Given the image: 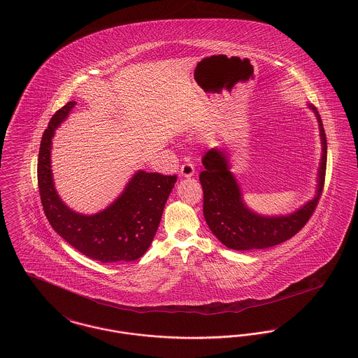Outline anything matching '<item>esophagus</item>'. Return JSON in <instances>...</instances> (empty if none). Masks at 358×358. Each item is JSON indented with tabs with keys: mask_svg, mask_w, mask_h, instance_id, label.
I'll list each match as a JSON object with an SVG mask.
<instances>
[{
	"mask_svg": "<svg viewBox=\"0 0 358 358\" xmlns=\"http://www.w3.org/2000/svg\"><path fill=\"white\" fill-rule=\"evenodd\" d=\"M194 173H195V169H194V164H191V163H185L180 167V176L182 178H191Z\"/></svg>",
	"mask_w": 358,
	"mask_h": 358,
	"instance_id": "1",
	"label": "esophagus"
}]
</instances>
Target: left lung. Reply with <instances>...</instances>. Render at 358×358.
Here are the masks:
<instances>
[{
	"label": "left lung",
	"mask_w": 358,
	"mask_h": 358,
	"mask_svg": "<svg viewBox=\"0 0 358 358\" xmlns=\"http://www.w3.org/2000/svg\"><path fill=\"white\" fill-rule=\"evenodd\" d=\"M307 106L315 114L320 125L322 156L317 175L318 185L314 198L289 214L263 215L248 206L241 186L230 171L225 151L211 148L202 157L205 170L201 172L199 180L203 188L205 220L213 234L226 248L250 250L282 244L294 237L313 215L324 183L327 143L317 108L311 103H307Z\"/></svg>",
	"instance_id": "obj_1"
}]
</instances>
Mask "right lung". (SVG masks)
Instances as JSON below:
<instances>
[{"label": "right lung", "instance_id": "1", "mask_svg": "<svg viewBox=\"0 0 358 358\" xmlns=\"http://www.w3.org/2000/svg\"><path fill=\"white\" fill-rule=\"evenodd\" d=\"M76 105L71 101L59 109L41 138L38 182L44 214L63 240L93 260L105 264L137 260L151 246L176 175L138 170L106 208L95 214L70 208L55 188L51 148L55 131Z\"/></svg>", "mask_w": 358, "mask_h": 358}]
</instances>
